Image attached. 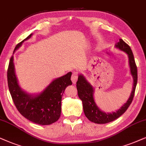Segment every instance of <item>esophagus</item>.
<instances>
[{
  "label": "esophagus",
  "mask_w": 146,
  "mask_h": 146,
  "mask_svg": "<svg viewBox=\"0 0 146 146\" xmlns=\"http://www.w3.org/2000/svg\"><path fill=\"white\" fill-rule=\"evenodd\" d=\"M77 79H78V73L77 72H73L71 75V81L73 84H76Z\"/></svg>",
  "instance_id": "34e87169"
}]
</instances>
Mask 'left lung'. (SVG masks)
I'll return each instance as SVG.
<instances>
[{
  "label": "left lung",
  "mask_w": 146,
  "mask_h": 146,
  "mask_svg": "<svg viewBox=\"0 0 146 146\" xmlns=\"http://www.w3.org/2000/svg\"><path fill=\"white\" fill-rule=\"evenodd\" d=\"M115 47L125 52L128 55L131 74L133 79V90L129 98L119 110H117L116 112H112V113H108V112L106 113L100 109L96 104L94 98V89L92 85L88 82L83 75H79L78 80L76 83L78 96L82 101L85 115L90 121L97 123V124H105V123L112 122L121 117L126 111L129 106H130L131 103L132 102L136 86H137V69L135 62L133 54L130 46L125 43L122 39H120L119 42L115 44Z\"/></svg>",
  "instance_id": "8db88e82"
}]
</instances>
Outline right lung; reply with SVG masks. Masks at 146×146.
I'll use <instances>...</instances> for the list:
<instances>
[{
	"mask_svg": "<svg viewBox=\"0 0 146 146\" xmlns=\"http://www.w3.org/2000/svg\"><path fill=\"white\" fill-rule=\"evenodd\" d=\"M31 34L15 48L14 52L23 42L31 38ZM72 73L53 80L46 89L37 95H32L21 90L17 79L13 56H11L7 71L9 90L13 101L22 116L29 121L41 125H48L57 121L61 112L62 96L68 86L72 85Z\"/></svg>",
	"mask_w": 146,
	"mask_h": 146,
	"instance_id": "obj_1",
	"label": "right lung"
}]
</instances>
